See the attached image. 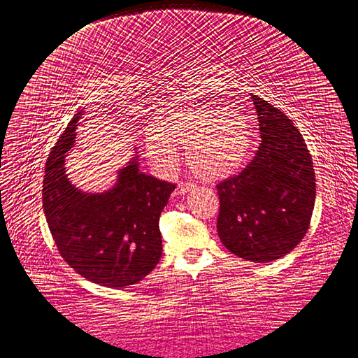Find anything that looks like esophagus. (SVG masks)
<instances>
[{
    "instance_id": "1",
    "label": "esophagus",
    "mask_w": 358,
    "mask_h": 358,
    "mask_svg": "<svg viewBox=\"0 0 358 358\" xmlns=\"http://www.w3.org/2000/svg\"><path fill=\"white\" fill-rule=\"evenodd\" d=\"M192 187H193V184H192V182H180L176 193H177V194H186Z\"/></svg>"
}]
</instances>
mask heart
<instances>
[{
  "label": "heart",
  "instance_id": "obj_1",
  "mask_svg": "<svg viewBox=\"0 0 358 358\" xmlns=\"http://www.w3.org/2000/svg\"><path fill=\"white\" fill-rule=\"evenodd\" d=\"M252 128L235 110L198 108L176 113L156 124L145 141L147 156L162 168L178 162L176 147L187 148V164L203 180L232 176L248 157Z\"/></svg>",
  "mask_w": 358,
  "mask_h": 358
}]
</instances>
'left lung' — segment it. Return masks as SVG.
I'll return each instance as SVG.
<instances>
[{"mask_svg":"<svg viewBox=\"0 0 358 358\" xmlns=\"http://www.w3.org/2000/svg\"><path fill=\"white\" fill-rule=\"evenodd\" d=\"M262 143L238 176L217 184V232L235 256L268 263L306 235L315 203V172L302 134L268 101L251 96Z\"/></svg>","mask_w":358,"mask_h":358,"instance_id":"left-lung-1","label":"left lung"}]
</instances>
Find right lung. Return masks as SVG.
<instances>
[{
    "label": "right lung",
    "instance_id": "obj_1",
    "mask_svg": "<svg viewBox=\"0 0 358 358\" xmlns=\"http://www.w3.org/2000/svg\"><path fill=\"white\" fill-rule=\"evenodd\" d=\"M83 113L74 114L45 164L44 215L57 251L77 273L99 285L124 288L141 281L162 256L159 217L176 184L144 174L132 155L113 189L78 190L65 174V156Z\"/></svg>",
    "mask_w": 358,
    "mask_h": 358
}]
</instances>
